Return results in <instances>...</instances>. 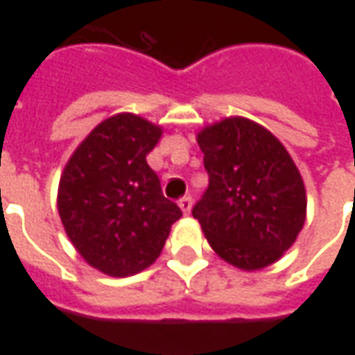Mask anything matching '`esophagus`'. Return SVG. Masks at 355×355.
Listing matches in <instances>:
<instances>
[{
    "label": "esophagus",
    "instance_id": "1",
    "mask_svg": "<svg viewBox=\"0 0 355 355\" xmlns=\"http://www.w3.org/2000/svg\"><path fill=\"white\" fill-rule=\"evenodd\" d=\"M178 207L182 209V213H184V215H190V209H192V198H190V196L180 198V200H178Z\"/></svg>",
    "mask_w": 355,
    "mask_h": 355
}]
</instances>
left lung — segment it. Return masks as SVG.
Returning <instances> with one entry per match:
<instances>
[{
    "instance_id": "1",
    "label": "left lung",
    "mask_w": 355,
    "mask_h": 355,
    "mask_svg": "<svg viewBox=\"0 0 355 355\" xmlns=\"http://www.w3.org/2000/svg\"><path fill=\"white\" fill-rule=\"evenodd\" d=\"M209 188L192 215L220 259L259 270L289 249L306 218L302 177L264 127L228 117L198 135Z\"/></svg>"
}]
</instances>
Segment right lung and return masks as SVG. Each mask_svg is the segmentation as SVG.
I'll list each match as a JSON object with an SVG mask.
<instances>
[{"label": "right lung", "instance_id": "1", "mask_svg": "<svg viewBox=\"0 0 355 355\" xmlns=\"http://www.w3.org/2000/svg\"><path fill=\"white\" fill-rule=\"evenodd\" d=\"M162 129L132 114L96 125L66 163L58 213L73 247L96 270L132 275L159 257L182 211L146 163Z\"/></svg>", "mask_w": 355, "mask_h": 355}]
</instances>
